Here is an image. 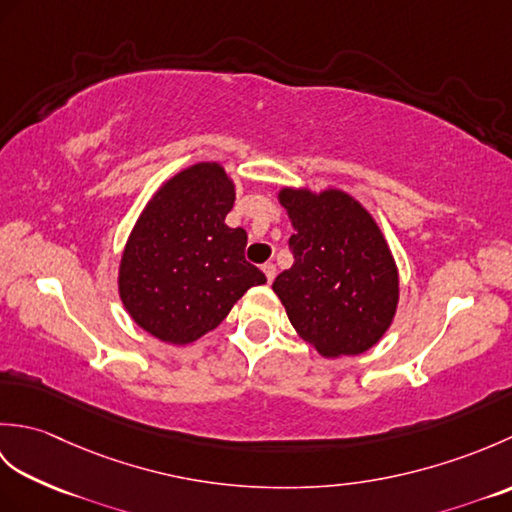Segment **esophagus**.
Wrapping results in <instances>:
<instances>
[{
    "label": "esophagus",
    "instance_id": "obj_1",
    "mask_svg": "<svg viewBox=\"0 0 512 512\" xmlns=\"http://www.w3.org/2000/svg\"><path fill=\"white\" fill-rule=\"evenodd\" d=\"M262 270H264V275H266V281H268V284H273V279H275V275H277V268H275L273 264H264V266H262Z\"/></svg>",
    "mask_w": 512,
    "mask_h": 512
}]
</instances>
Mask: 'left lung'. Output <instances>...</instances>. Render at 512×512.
Segmentation results:
<instances>
[{"label":"left lung","mask_w":512,"mask_h":512,"mask_svg":"<svg viewBox=\"0 0 512 512\" xmlns=\"http://www.w3.org/2000/svg\"><path fill=\"white\" fill-rule=\"evenodd\" d=\"M295 264L273 284L292 328L325 358L356 356L389 330L398 268L374 217L341 189L279 191Z\"/></svg>","instance_id":"1"}]
</instances>
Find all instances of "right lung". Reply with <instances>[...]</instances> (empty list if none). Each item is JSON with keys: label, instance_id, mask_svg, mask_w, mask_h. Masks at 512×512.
<instances>
[{"label": "right lung", "instance_id": "right-lung-1", "mask_svg": "<svg viewBox=\"0 0 512 512\" xmlns=\"http://www.w3.org/2000/svg\"><path fill=\"white\" fill-rule=\"evenodd\" d=\"M235 184L220 162H198L154 193L129 235L118 295L140 328L169 345L215 330L266 275L244 257L246 231L224 224Z\"/></svg>", "mask_w": 512, "mask_h": 512}]
</instances>
